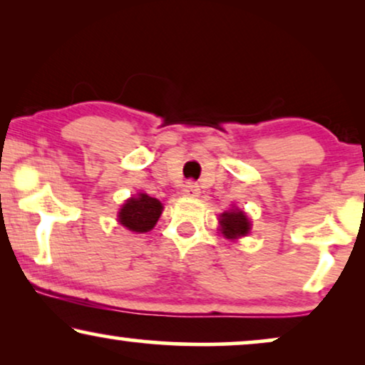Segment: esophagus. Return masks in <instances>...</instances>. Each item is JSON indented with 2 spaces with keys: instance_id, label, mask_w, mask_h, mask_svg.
Listing matches in <instances>:
<instances>
[{
  "instance_id": "obj_1",
  "label": "esophagus",
  "mask_w": 365,
  "mask_h": 365,
  "mask_svg": "<svg viewBox=\"0 0 365 365\" xmlns=\"http://www.w3.org/2000/svg\"><path fill=\"white\" fill-rule=\"evenodd\" d=\"M182 194L186 197H196V196H199V186H197L196 182L187 181L186 184H184V187H182Z\"/></svg>"
}]
</instances>
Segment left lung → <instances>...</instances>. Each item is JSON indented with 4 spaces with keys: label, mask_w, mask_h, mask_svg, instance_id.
Wrapping results in <instances>:
<instances>
[{
    "label": "left lung",
    "mask_w": 365,
    "mask_h": 365,
    "mask_svg": "<svg viewBox=\"0 0 365 365\" xmlns=\"http://www.w3.org/2000/svg\"><path fill=\"white\" fill-rule=\"evenodd\" d=\"M249 229H251L249 219L239 209H231V211L224 212L221 216V231L227 239H237L241 236H246Z\"/></svg>",
    "instance_id": "left-lung-1"
}]
</instances>
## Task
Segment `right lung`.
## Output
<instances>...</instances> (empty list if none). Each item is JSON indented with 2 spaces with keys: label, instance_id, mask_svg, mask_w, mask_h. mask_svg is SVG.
<instances>
[{
  "label": "right lung",
  "instance_id": "obj_1",
  "mask_svg": "<svg viewBox=\"0 0 365 365\" xmlns=\"http://www.w3.org/2000/svg\"><path fill=\"white\" fill-rule=\"evenodd\" d=\"M163 212V204L156 197L139 194L124 204L119 212V222L133 232H148L158 222Z\"/></svg>",
  "mask_w": 365,
  "mask_h": 365
}]
</instances>
